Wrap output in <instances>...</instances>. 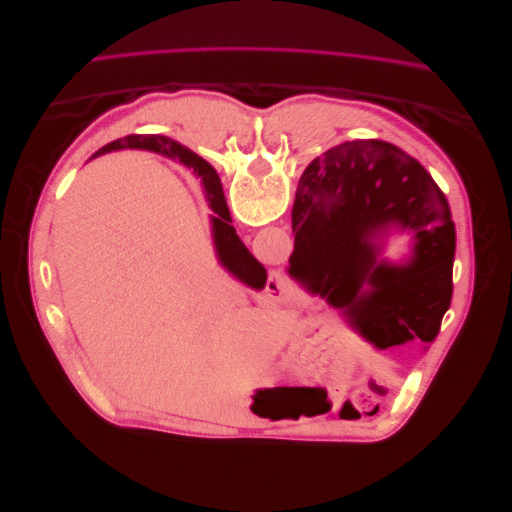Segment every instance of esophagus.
I'll return each instance as SVG.
<instances>
[{
  "instance_id": "34e87169",
  "label": "esophagus",
  "mask_w": 512,
  "mask_h": 512,
  "mask_svg": "<svg viewBox=\"0 0 512 512\" xmlns=\"http://www.w3.org/2000/svg\"><path fill=\"white\" fill-rule=\"evenodd\" d=\"M273 281H277V285L281 287V277H277V275H275V279H273Z\"/></svg>"
}]
</instances>
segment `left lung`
<instances>
[{
  "instance_id": "1",
  "label": "left lung",
  "mask_w": 512,
  "mask_h": 512,
  "mask_svg": "<svg viewBox=\"0 0 512 512\" xmlns=\"http://www.w3.org/2000/svg\"><path fill=\"white\" fill-rule=\"evenodd\" d=\"M392 226L413 233L402 265L381 261ZM289 275L342 308L379 348L425 344L452 300L456 231L448 200L419 160L381 139L346 141L310 162L294 210ZM367 282L372 289L362 290Z\"/></svg>"
}]
</instances>
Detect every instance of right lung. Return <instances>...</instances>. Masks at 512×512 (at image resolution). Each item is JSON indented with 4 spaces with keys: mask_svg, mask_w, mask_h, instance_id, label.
<instances>
[{
    "mask_svg": "<svg viewBox=\"0 0 512 512\" xmlns=\"http://www.w3.org/2000/svg\"><path fill=\"white\" fill-rule=\"evenodd\" d=\"M150 150V152H158L166 158H173L183 162L185 166H193V173H198L202 177V183L206 187V196L210 202V208L214 212L212 216V235H214V248L218 254V260L225 266V269L237 277L241 283H246L254 289H262L266 283V269L264 266L250 254V250L243 246V241L239 239V235L235 233L233 225H231V214L225 202V193H223V185L221 179H218L216 170L198 154H193L191 150H187L185 145H181L179 141L164 137V135H127L123 139H116L100 152H95V156L112 152V150Z\"/></svg>",
    "mask_w": 512,
    "mask_h": 512,
    "instance_id": "1",
    "label": "right lung"
}]
</instances>
